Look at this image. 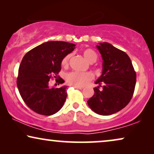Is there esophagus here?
I'll use <instances>...</instances> for the list:
<instances>
[{
    "mask_svg": "<svg viewBox=\"0 0 154 154\" xmlns=\"http://www.w3.org/2000/svg\"><path fill=\"white\" fill-rule=\"evenodd\" d=\"M73 87L74 88H76V89H79V90H83V87H78V86H75V85H73Z\"/></svg>",
    "mask_w": 154,
    "mask_h": 154,
    "instance_id": "34e87169",
    "label": "esophagus"
}]
</instances>
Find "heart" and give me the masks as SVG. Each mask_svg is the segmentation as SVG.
Segmentation results:
<instances>
[{
	"label": "heart",
	"instance_id": "heart-1",
	"mask_svg": "<svg viewBox=\"0 0 154 154\" xmlns=\"http://www.w3.org/2000/svg\"><path fill=\"white\" fill-rule=\"evenodd\" d=\"M83 54L85 60L90 63L95 62L98 56L95 52L92 49H86L83 51ZM71 54H67L62 59V65L63 66H67L70 60ZM92 74L90 72H79V71H72L66 75L67 83L72 85L83 87L88 82L92 79Z\"/></svg>",
	"mask_w": 154,
	"mask_h": 154
}]
</instances>
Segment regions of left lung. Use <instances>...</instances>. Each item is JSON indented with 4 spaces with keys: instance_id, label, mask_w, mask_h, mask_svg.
Here are the masks:
<instances>
[{
    "instance_id": "8db88e82",
    "label": "left lung",
    "mask_w": 154,
    "mask_h": 154,
    "mask_svg": "<svg viewBox=\"0 0 154 154\" xmlns=\"http://www.w3.org/2000/svg\"><path fill=\"white\" fill-rule=\"evenodd\" d=\"M97 48L103 60L102 73L95 82L99 85L94 88V94L88 104L97 114L111 115L123 109L131 100L136 72L125 52L106 42L99 43Z\"/></svg>"
}]
</instances>
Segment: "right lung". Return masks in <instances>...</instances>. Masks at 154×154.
Wrapping results in <instances>:
<instances>
[{
	"instance_id": "obj_1",
	"label": "right lung",
	"mask_w": 154,
	"mask_h": 154,
	"mask_svg": "<svg viewBox=\"0 0 154 154\" xmlns=\"http://www.w3.org/2000/svg\"><path fill=\"white\" fill-rule=\"evenodd\" d=\"M75 46L64 41H48L33 48L23 57L17 85L25 104L35 113L50 116L62 109L66 99L67 86L50 88L49 81L52 75L58 77L62 59ZM58 83L60 85L64 81L60 78Z\"/></svg>"
}]
</instances>
